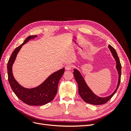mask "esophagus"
Masks as SVG:
<instances>
[{"label":"esophagus","mask_w":131,"mask_h":131,"mask_svg":"<svg viewBox=\"0 0 131 131\" xmlns=\"http://www.w3.org/2000/svg\"><path fill=\"white\" fill-rule=\"evenodd\" d=\"M73 68L72 65H71L70 64H67L66 66H65V69L67 70H70L72 69V68Z\"/></svg>","instance_id":"esophagus-1"}]
</instances>
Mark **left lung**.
<instances>
[{
    "label": "left lung",
    "mask_w": 131,
    "mask_h": 131,
    "mask_svg": "<svg viewBox=\"0 0 131 131\" xmlns=\"http://www.w3.org/2000/svg\"><path fill=\"white\" fill-rule=\"evenodd\" d=\"M109 48L111 52H112L114 58L115 59L116 61V69L118 73V81L116 89L110 96L104 98L99 97L97 96L96 94H94L92 92V91L90 89L88 85H87L80 72L77 69H74L73 74L75 80L77 81L78 84L79 93L82 100L86 103H88L93 105H101L106 103L107 102H108L112 98L114 94L116 93L118 86H119L121 81V64L120 63L119 58H118L116 51L115 50V49L110 45H109Z\"/></svg>",
    "instance_id": "8db88e82"
}]
</instances>
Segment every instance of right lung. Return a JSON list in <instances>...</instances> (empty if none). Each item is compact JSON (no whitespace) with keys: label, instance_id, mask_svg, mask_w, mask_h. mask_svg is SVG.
<instances>
[{"label":"right lung","instance_id":"right-lung-1","mask_svg":"<svg viewBox=\"0 0 131 131\" xmlns=\"http://www.w3.org/2000/svg\"><path fill=\"white\" fill-rule=\"evenodd\" d=\"M37 37H28L23 43L16 47L11 55L7 65L8 80L12 90L19 100L29 105H42L52 101L57 94L59 81L64 72V68L57 71L50 75L42 84L33 89L24 88L15 80L12 72V66L18 51L26 42Z\"/></svg>","mask_w":131,"mask_h":131}]
</instances>
